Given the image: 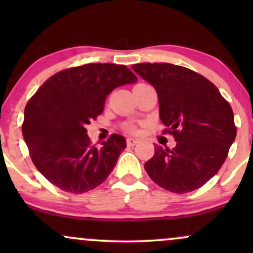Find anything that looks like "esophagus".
Here are the masks:
<instances>
[{
	"mask_svg": "<svg viewBox=\"0 0 253 253\" xmlns=\"http://www.w3.org/2000/svg\"><path fill=\"white\" fill-rule=\"evenodd\" d=\"M127 145L128 146H134V145L138 143V139H134V138H127Z\"/></svg>",
	"mask_w": 253,
	"mask_h": 253,
	"instance_id": "obj_1",
	"label": "esophagus"
}]
</instances>
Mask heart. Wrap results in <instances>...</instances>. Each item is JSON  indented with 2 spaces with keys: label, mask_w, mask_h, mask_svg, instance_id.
I'll use <instances>...</instances> for the list:
<instances>
[{
  "label": "heart",
  "mask_w": 253,
  "mask_h": 253,
  "mask_svg": "<svg viewBox=\"0 0 253 253\" xmlns=\"http://www.w3.org/2000/svg\"><path fill=\"white\" fill-rule=\"evenodd\" d=\"M126 130H127V132H129V133H136V132H138V127L130 125V126L126 127Z\"/></svg>",
  "instance_id": "1"
}]
</instances>
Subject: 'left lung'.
I'll use <instances>...</instances> for the list:
<instances>
[{"instance_id":"1","label":"left lung","mask_w":253,"mask_h":253,"mask_svg":"<svg viewBox=\"0 0 253 253\" xmlns=\"http://www.w3.org/2000/svg\"><path fill=\"white\" fill-rule=\"evenodd\" d=\"M155 86L159 117L177 141L176 147L155 146L145 163L150 178L171 193L184 194L201 188L228 156L237 135L231 106L202 75L169 63H141L132 66Z\"/></svg>"}]
</instances>
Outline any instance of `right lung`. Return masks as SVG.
<instances>
[{
	"label": "right lung",
	"mask_w": 253,
	"mask_h": 253,
	"mask_svg": "<svg viewBox=\"0 0 253 253\" xmlns=\"http://www.w3.org/2000/svg\"><path fill=\"white\" fill-rule=\"evenodd\" d=\"M135 81L127 66L91 63L57 72L42 83L26 104L22 135L32 162L48 182L66 193L83 194L106 181L126 139L112 134L96 147L85 127L103 112L113 90Z\"/></svg>",
	"instance_id": "right-lung-1"
}]
</instances>
